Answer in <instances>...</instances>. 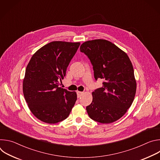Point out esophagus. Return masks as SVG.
Instances as JSON below:
<instances>
[{"instance_id": "34e87169", "label": "esophagus", "mask_w": 160, "mask_h": 160, "mask_svg": "<svg viewBox=\"0 0 160 160\" xmlns=\"http://www.w3.org/2000/svg\"><path fill=\"white\" fill-rule=\"evenodd\" d=\"M77 97H78V98H80V97L83 94V92H80V91H77Z\"/></svg>"}]
</instances>
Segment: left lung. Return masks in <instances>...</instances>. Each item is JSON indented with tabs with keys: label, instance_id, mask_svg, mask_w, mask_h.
<instances>
[{
	"label": "left lung",
	"instance_id": "8db88e82",
	"mask_svg": "<svg viewBox=\"0 0 160 160\" xmlns=\"http://www.w3.org/2000/svg\"><path fill=\"white\" fill-rule=\"evenodd\" d=\"M80 51L93 66L96 80H104L102 87L92 93V102L86 107L89 117L101 123L122 118L131 106L136 92L132 64L124 51L104 39L83 42Z\"/></svg>",
	"mask_w": 160,
	"mask_h": 160
}]
</instances>
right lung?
<instances>
[{"instance_id": "obj_1", "label": "right lung", "mask_w": 160, "mask_h": 160, "mask_svg": "<svg viewBox=\"0 0 160 160\" xmlns=\"http://www.w3.org/2000/svg\"><path fill=\"white\" fill-rule=\"evenodd\" d=\"M80 42L54 41L43 45L32 57L22 82V92L33 115L54 124L65 120L77 99L76 92L59 87Z\"/></svg>"}]
</instances>
